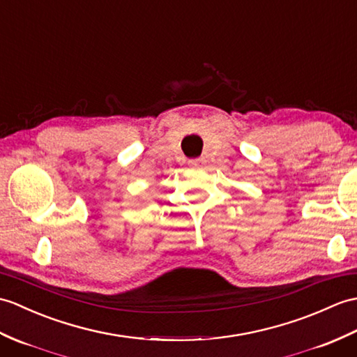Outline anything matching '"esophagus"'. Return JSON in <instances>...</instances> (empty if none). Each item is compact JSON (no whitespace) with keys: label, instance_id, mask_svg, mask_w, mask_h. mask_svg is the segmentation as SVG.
I'll use <instances>...</instances> for the list:
<instances>
[{"label":"esophagus","instance_id":"obj_1","mask_svg":"<svg viewBox=\"0 0 357 357\" xmlns=\"http://www.w3.org/2000/svg\"><path fill=\"white\" fill-rule=\"evenodd\" d=\"M205 164V160L204 158H196V160H190V165L192 167H202V165Z\"/></svg>","mask_w":357,"mask_h":357}]
</instances>
